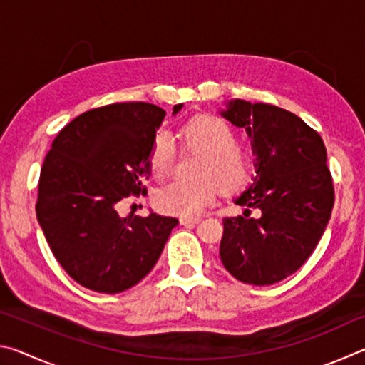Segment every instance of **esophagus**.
Masks as SVG:
<instances>
[{
    "instance_id": "1",
    "label": "esophagus",
    "mask_w": 365,
    "mask_h": 365,
    "mask_svg": "<svg viewBox=\"0 0 365 365\" xmlns=\"http://www.w3.org/2000/svg\"><path fill=\"white\" fill-rule=\"evenodd\" d=\"M200 222V217H182L180 219V224L182 225H195Z\"/></svg>"
}]
</instances>
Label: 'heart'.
<instances>
[{"instance_id":"heart-1","label":"heart","mask_w":365,"mask_h":365,"mask_svg":"<svg viewBox=\"0 0 365 365\" xmlns=\"http://www.w3.org/2000/svg\"><path fill=\"white\" fill-rule=\"evenodd\" d=\"M188 150L202 154L196 182L175 180L154 193V205L165 214L193 217L215 200L217 188L232 195L243 190L255 174L252 154L237 143L228 123L215 115H200L188 120L178 132ZM175 160V146L168 132L159 130L151 140L148 164L158 180L168 177Z\"/></svg>"}]
</instances>
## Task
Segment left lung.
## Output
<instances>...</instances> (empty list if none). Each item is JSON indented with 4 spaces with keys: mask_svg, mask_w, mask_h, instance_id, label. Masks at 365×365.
I'll return each instance as SVG.
<instances>
[{
    "mask_svg": "<svg viewBox=\"0 0 365 365\" xmlns=\"http://www.w3.org/2000/svg\"><path fill=\"white\" fill-rule=\"evenodd\" d=\"M243 127L256 154V178L225 217L220 259L235 279L265 287L294 274L329 224L335 190L320 135L287 109L233 100L222 113ZM262 212L250 217V209Z\"/></svg>",
    "mask_w": 365,
    "mask_h": 365,
    "instance_id": "8db88e82",
    "label": "left lung"
}]
</instances>
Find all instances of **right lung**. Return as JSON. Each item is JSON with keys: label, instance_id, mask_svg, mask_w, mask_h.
Listing matches in <instances>:
<instances>
[{"label": "right lung", "instance_id": "right-lung-1", "mask_svg": "<svg viewBox=\"0 0 365 365\" xmlns=\"http://www.w3.org/2000/svg\"><path fill=\"white\" fill-rule=\"evenodd\" d=\"M164 115L150 103H114L80 114L54 138L40 172L36 219L78 285L108 294L135 287L178 224L154 212L117 214L122 200L148 193V153Z\"/></svg>", "mask_w": 365, "mask_h": 365}]
</instances>
